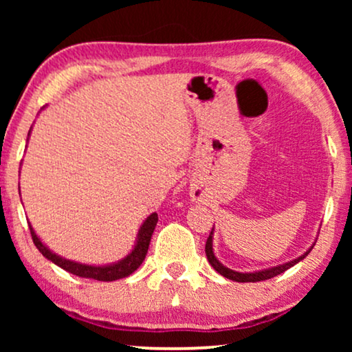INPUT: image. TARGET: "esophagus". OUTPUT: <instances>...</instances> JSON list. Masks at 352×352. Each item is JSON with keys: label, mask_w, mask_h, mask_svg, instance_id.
<instances>
[{"label": "esophagus", "mask_w": 352, "mask_h": 352, "mask_svg": "<svg viewBox=\"0 0 352 352\" xmlns=\"http://www.w3.org/2000/svg\"><path fill=\"white\" fill-rule=\"evenodd\" d=\"M200 199H201V197H200V194H199V192H192V200L199 201Z\"/></svg>", "instance_id": "obj_1"}]
</instances>
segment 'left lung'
<instances>
[{"instance_id":"1","label":"left lung","mask_w":352,"mask_h":352,"mask_svg":"<svg viewBox=\"0 0 352 352\" xmlns=\"http://www.w3.org/2000/svg\"><path fill=\"white\" fill-rule=\"evenodd\" d=\"M213 232H214V228L213 230L210 232V237L206 240V245H205V253H206V258H208V261L211 266L216 272H219L221 276L229 278V280H234V282H261V280H267V278H272L278 276V274L285 272L287 269H290L295 266L296 263H300L301 259H305L309 252L314 247L317 240H314V243L311 245L309 248L306 250L305 253L301 254V256H298L295 259H292V261L288 263H283V264H278V266H272V267H267V269H261V271H253V272H239V271H234V269H229L226 267L223 263L219 261L218 258L214 256V252H213Z\"/></svg>"}]
</instances>
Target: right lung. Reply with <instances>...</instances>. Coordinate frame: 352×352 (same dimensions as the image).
Segmentation results:
<instances>
[{
	"mask_svg": "<svg viewBox=\"0 0 352 352\" xmlns=\"http://www.w3.org/2000/svg\"><path fill=\"white\" fill-rule=\"evenodd\" d=\"M30 131H28V136H30ZM157 223H158V214L157 213L148 214L138 230L136 243H134L131 252H129L124 258L120 259V261L110 263V264H85V263L72 261V259L62 258L60 254L54 253L50 247H46V245L41 242V239L38 237L35 229L32 228L30 223H28V228H30V234H32L35 247L40 250L43 256L54 263L56 266H59L64 269V271L78 277L94 278V280H99V282H113V280H118V278L131 276V274L141 266L144 258H146L147 254L148 243H151L153 229H155Z\"/></svg>",
	"mask_w": 352,
	"mask_h": 352,
	"instance_id": "add662e5",
	"label": "right lung"
}]
</instances>
